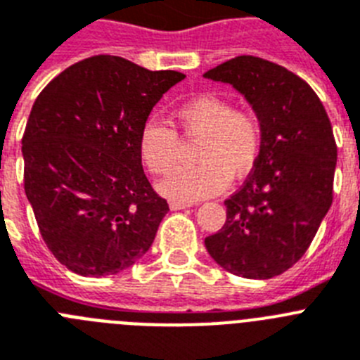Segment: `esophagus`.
I'll return each mask as SVG.
<instances>
[{
  "mask_svg": "<svg viewBox=\"0 0 360 360\" xmlns=\"http://www.w3.org/2000/svg\"><path fill=\"white\" fill-rule=\"evenodd\" d=\"M188 206H192V205H190V202H181V201H172L170 202L172 210H183V208H188Z\"/></svg>",
  "mask_w": 360,
  "mask_h": 360,
  "instance_id": "34e87169",
  "label": "esophagus"
}]
</instances>
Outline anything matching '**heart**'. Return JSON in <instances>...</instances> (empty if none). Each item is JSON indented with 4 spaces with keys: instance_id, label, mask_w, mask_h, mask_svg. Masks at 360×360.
Here are the masks:
<instances>
[{
    "instance_id": "obj_1",
    "label": "heart",
    "mask_w": 360,
    "mask_h": 360,
    "mask_svg": "<svg viewBox=\"0 0 360 360\" xmlns=\"http://www.w3.org/2000/svg\"><path fill=\"white\" fill-rule=\"evenodd\" d=\"M174 117L184 136L199 137L193 150L198 165L179 168L162 181V195L184 202L210 198L228 179H243L257 165L262 123L254 108H233L223 96L202 94L177 106ZM139 152L152 174L167 176L177 162V132L162 121L148 120L139 134Z\"/></svg>"
}]
</instances>
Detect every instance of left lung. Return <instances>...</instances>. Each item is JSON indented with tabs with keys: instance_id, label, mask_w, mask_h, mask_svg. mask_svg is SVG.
I'll return each instance as SVG.
<instances>
[{
	"instance_id": "1",
	"label": "left lung",
	"mask_w": 360,
	"mask_h": 360,
	"mask_svg": "<svg viewBox=\"0 0 360 360\" xmlns=\"http://www.w3.org/2000/svg\"><path fill=\"white\" fill-rule=\"evenodd\" d=\"M205 77L239 90L262 123L257 165L224 201L226 221L205 246L230 274L271 279L304 255L333 201L330 117L304 79L262 58L237 56Z\"/></svg>"
}]
</instances>
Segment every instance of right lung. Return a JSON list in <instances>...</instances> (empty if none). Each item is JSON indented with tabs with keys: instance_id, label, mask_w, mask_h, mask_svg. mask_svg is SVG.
<instances>
[{
	"instance_id": "obj_1",
	"label": "right lung",
	"mask_w": 360,
	"mask_h": 360,
	"mask_svg": "<svg viewBox=\"0 0 360 360\" xmlns=\"http://www.w3.org/2000/svg\"><path fill=\"white\" fill-rule=\"evenodd\" d=\"M181 79L101 54L68 67L34 101L21 139L25 193L45 245L74 274H120L154 243L170 208L143 172L139 134Z\"/></svg>"
}]
</instances>
